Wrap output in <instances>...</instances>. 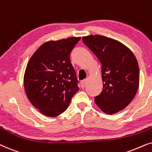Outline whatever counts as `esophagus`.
<instances>
[{"label": "esophagus", "mask_w": 152, "mask_h": 152, "mask_svg": "<svg viewBox=\"0 0 152 152\" xmlns=\"http://www.w3.org/2000/svg\"><path fill=\"white\" fill-rule=\"evenodd\" d=\"M87 82H88V79H85V80H82V81L80 82V86H81L82 88H85V86H86Z\"/></svg>", "instance_id": "esophagus-1"}]
</instances>
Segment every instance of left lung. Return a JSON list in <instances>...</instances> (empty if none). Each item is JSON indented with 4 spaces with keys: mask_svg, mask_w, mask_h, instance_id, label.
Segmentation results:
<instances>
[{
    "mask_svg": "<svg viewBox=\"0 0 152 152\" xmlns=\"http://www.w3.org/2000/svg\"><path fill=\"white\" fill-rule=\"evenodd\" d=\"M82 39L102 64L103 90L94 102L106 114L118 113L132 102L138 89L136 58L128 47L111 38L96 35Z\"/></svg>",
    "mask_w": 152,
    "mask_h": 152,
    "instance_id": "left-lung-1",
    "label": "left lung"
}]
</instances>
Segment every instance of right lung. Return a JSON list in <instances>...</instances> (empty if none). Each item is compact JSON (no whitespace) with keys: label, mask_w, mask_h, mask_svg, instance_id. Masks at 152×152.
<instances>
[{"label":"right lung","mask_w":152,"mask_h":152,"mask_svg":"<svg viewBox=\"0 0 152 152\" xmlns=\"http://www.w3.org/2000/svg\"><path fill=\"white\" fill-rule=\"evenodd\" d=\"M80 37L48 41L37 48L24 74L26 94L42 114L56 117L67 109L78 92V80L70 53Z\"/></svg>","instance_id":"1"}]
</instances>
